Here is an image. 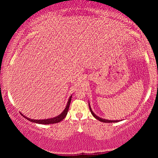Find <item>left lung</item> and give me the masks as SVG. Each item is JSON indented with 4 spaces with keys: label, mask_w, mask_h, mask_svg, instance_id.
Segmentation results:
<instances>
[{
    "label": "left lung",
    "mask_w": 158,
    "mask_h": 158,
    "mask_svg": "<svg viewBox=\"0 0 158 158\" xmlns=\"http://www.w3.org/2000/svg\"><path fill=\"white\" fill-rule=\"evenodd\" d=\"M89 108H90V112H91L92 115H93L94 117H95L96 119H98V120H99V121H100V122H103V123H117V122H118V121H119V120H108V119H102V118H100V117H98V116H97V115H96L94 113V112H93V110H91V108H90V104H89Z\"/></svg>",
    "instance_id": "left-lung-1"
}]
</instances>
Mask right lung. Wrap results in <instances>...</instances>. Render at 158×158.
I'll return each mask as SVG.
<instances>
[{"mask_svg": "<svg viewBox=\"0 0 158 158\" xmlns=\"http://www.w3.org/2000/svg\"><path fill=\"white\" fill-rule=\"evenodd\" d=\"M71 98H72V96H70V98H69V99H68V103H67L66 108H64V110H63L62 113H61V114H59V115L57 116V117H53V118L47 119H31L28 118V117H24L23 114H22V116H23V117H24L27 119H28L29 121H30V122L39 123V124L48 125V124H53V123H59V122H61L62 119H64V117L67 116V114H68L69 107H70V102H71Z\"/></svg>", "mask_w": 158, "mask_h": 158, "instance_id": "right-lung-1", "label": "right lung"}]
</instances>
